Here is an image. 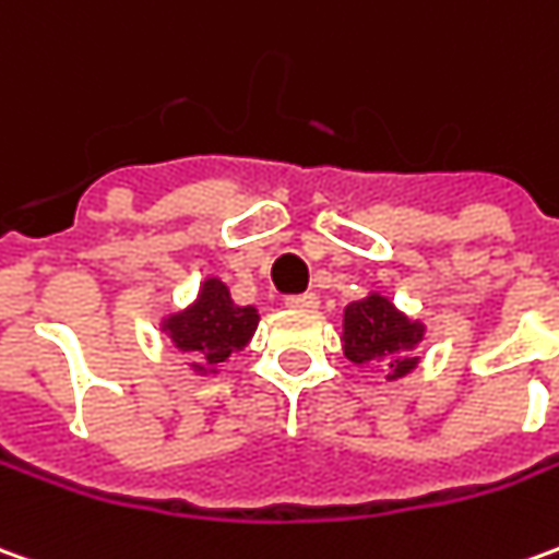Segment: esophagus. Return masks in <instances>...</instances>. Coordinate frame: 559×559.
Masks as SVG:
<instances>
[{
	"label": "esophagus",
	"instance_id": "34e87169",
	"mask_svg": "<svg viewBox=\"0 0 559 559\" xmlns=\"http://www.w3.org/2000/svg\"><path fill=\"white\" fill-rule=\"evenodd\" d=\"M284 306L293 308V311H314L320 306V299L314 293H299V296H287Z\"/></svg>",
	"mask_w": 559,
	"mask_h": 559
}]
</instances>
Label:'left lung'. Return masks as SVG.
I'll return each mask as SVG.
<instances>
[{"instance_id":"1","label":"left lung","mask_w":559,"mask_h":559,"mask_svg":"<svg viewBox=\"0 0 559 559\" xmlns=\"http://www.w3.org/2000/svg\"><path fill=\"white\" fill-rule=\"evenodd\" d=\"M345 357L354 366L381 362L388 381L405 378L417 366V345L424 342L427 326L420 320L402 314L400 308L381 293H369L360 302L345 308L342 323Z\"/></svg>"}]
</instances>
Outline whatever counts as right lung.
Returning a JSON list of instances; mask_svg holds the SVG:
<instances>
[{
    "instance_id": "1",
    "label": "right lung",
    "mask_w": 559,
    "mask_h": 559,
    "mask_svg": "<svg viewBox=\"0 0 559 559\" xmlns=\"http://www.w3.org/2000/svg\"><path fill=\"white\" fill-rule=\"evenodd\" d=\"M260 314L253 306H236L221 278H205L193 306L163 320V333L181 354H190L197 372H217V366L251 342Z\"/></svg>"
}]
</instances>
